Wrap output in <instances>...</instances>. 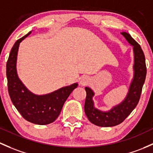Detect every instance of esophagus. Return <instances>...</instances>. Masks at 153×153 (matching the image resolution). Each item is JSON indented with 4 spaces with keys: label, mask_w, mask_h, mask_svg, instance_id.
I'll list each match as a JSON object with an SVG mask.
<instances>
[{
    "label": "esophagus",
    "mask_w": 153,
    "mask_h": 153,
    "mask_svg": "<svg viewBox=\"0 0 153 153\" xmlns=\"http://www.w3.org/2000/svg\"><path fill=\"white\" fill-rule=\"evenodd\" d=\"M79 83L80 85H81V86H86V85H87L89 83V78H87V77H82V78H80Z\"/></svg>",
    "instance_id": "34e87169"
}]
</instances>
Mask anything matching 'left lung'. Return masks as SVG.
I'll return each instance as SVG.
<instances>
[{
  "mask_svg": "<svg viewBox=\"0 0 153 153\" xmlns=\"http://www.w3.org/2000/svg\"><path fill=\"white\" fill-rule=\"evenodd\" d=\"M126 41L133 47V76L126 97L121 102L108 111H102L94 106V92L91 88L85 87L86 97L84 111L89 120L100 127H113L122 123L136 108L140 99L141 90L145 81L147 68L145 56L141 46L128 32H121Z\"/></svg>",
  "mask_w": 153,
  "mask_h": 153,
  "instance_id": "8db88e82",
  "label": "left lung"
}]
</instances>
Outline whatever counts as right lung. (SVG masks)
<instances>
[{
    "mask_svg": "<svg viewBox=\"0 0 153 153\" xmlns=\"http://www.w3.org/2000/svg\"><path fill=\"white\" fill-rule=\"evenodd\" d=\"M31 31L17 40L11 50L6 64L8 90L13 105L25 120L36 125H45L53 123L57 119L65 101L78 84L72 83L40 95L28 89L19 78L17 61L20 42L30 34Z\"/></svg>",
    "mask_w": 153,
    "mask_h": 153,
    "instance_id": "right-lung-1",
    "label": "right lung"
}]
</instances>
